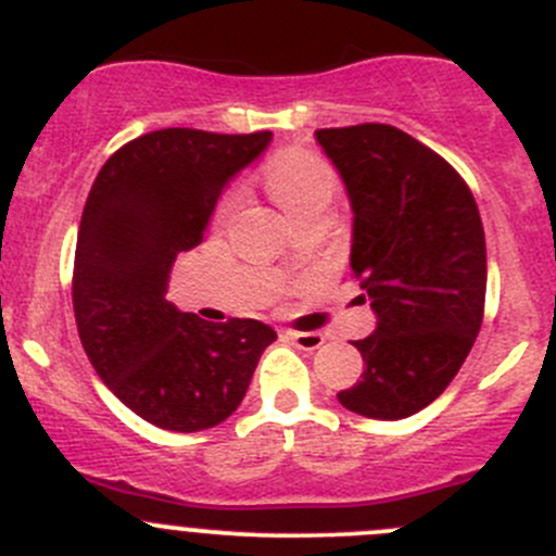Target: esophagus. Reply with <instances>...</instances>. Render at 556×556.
Here are the masks:
<instances>
[{"mask_svg": "<svg viewBox=\"0 0 556 556\" xmlns=\"http://www.w3.org/2000/svg\"><path fill=\"white\" fill-rule=\"evenodd\" d=\"M288 339L293 341L299 350H306V352L319 350V346L325 344L323 333H314V330H288Z\"/></svg>", "mask_w": 556, "mask_h": 556, "instance_id": "esophagus-1", "label": "esophagus"}]
</instances>
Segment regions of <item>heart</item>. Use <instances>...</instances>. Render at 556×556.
<instances>
[{"label":"heart","instance_id":"1","mask_svg":"<svg viewBox=\"0 0 556 556\" xmlns=\"http://www.w3.org/2000/svg\"><path fill=\"white\" fill-rule=\"evenodd\" d=\"M266 190L279 210L293 223L295 217L309 212H330L339 195V177L333 166L312 153L279 155L266 169ZM231 210V201L223 212Z\"/></svg>","mask_w":556,"mask_h":556}]
</instances>
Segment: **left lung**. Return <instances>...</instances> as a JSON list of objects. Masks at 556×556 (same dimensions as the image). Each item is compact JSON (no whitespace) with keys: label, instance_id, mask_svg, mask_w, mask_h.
<instances>
[{"label":"left lung","instance_id":"left-lung-1","mask_svg":"<svg viewBox=\"0 0 556 556\" xmlns=\"http://www.w3.org/2000/svg\"><path fill=\"white\" fill-rule=\"evenodd\" d=\"M352 206V274L377 314L355 341L361 382L339 403L361 417L422 412L468 357L486 293V244L468 185L441 155L384 123L314 131Z\"/></svg>","mask_w":556,"mask_h":556}]
</instances>
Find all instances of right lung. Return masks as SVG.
<instances>
[{
  "label": "right lung",
  "instance_id": "right-lung-1",
  "mask_svg": "<svg viewBox=\"0 0 556 556\" xmlns=\"http://www.w3.org/2000/svg\"><path fill=\"white\" fill-rule=\"evenodd\" d=\"M271 142V131L161 128L99 169L75 250L77 333L93 371L150 425L195 433L242 403L263 350L257 319L206 323L166 301L172 263L204 239L217 199Z\"/></svg>",
  "mask_w": 556,
  "mask_h": 556
}]
</instances>
